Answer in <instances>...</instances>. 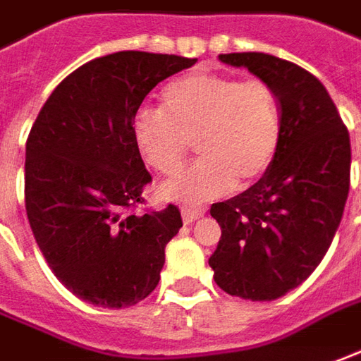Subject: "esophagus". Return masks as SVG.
Listing matches in <instances>:
<instances>
[{"label": "esophagus", "mask_w": 361, "mask_h": 361, "mask_svg": "<svg viewBox=\"0 0 361 361\" xmlns=\"http://www.w3.org/2000/svg\"><path fill=\"white\" fill-rule=\"evenodd\" d=\"M204 216V208H190V206H185L183 208V222L192 224L196 222L198 218Z\"/></svg>", "instance_id": "1"}]
</instances>
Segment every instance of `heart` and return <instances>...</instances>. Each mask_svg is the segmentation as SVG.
I'll use <instances>...</instances> for the list:
<instances>
[{
    "label": "heart",
    "instance_id": "heart-1",
    "mask_svg": "<svg viewBox=\"0 0 361 361\" xmlns=\"http://www.w3.org/2000/svg\"><path fill=\"white\" fill-rule=\"evenodd\" d=\"M163 109L133 116V139L159 175H175L190 153L200 161L161 186L169 200L198 204L267 175L283 143V109L269 82L195 71L169 82Z\"/></svg>",
    "mask_w": 361,
    "mask_h": 361
}]
</instances>
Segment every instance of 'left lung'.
<instances>
[{"mask_svg": "<svg viewBox=\"0 0 361 361\" xmlns=\"http://www.w3.org/2000/svg\"><path fill=\"white\" fill-rule=\"evenodd\" d=\"M220 61L275 88L283 143L267 175L212 204L222 238L208 263L228 295L275 300L317 269L334 240L350 190V135L326 88L299 64L265 52H230Z\"/></svg>", "mask_w": 361, "mask_h": 361, "instance_id": "8db88e82", "label": "left lung"}]
</instances>
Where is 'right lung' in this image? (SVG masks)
<instances>
[{
    "label": "right lung",
    "instance_id": "right-lung-1",
    "mask_svg": "<svg viewBox=\"0 0 361 361\" xmlns=\"http://www.w3.org/2000/svg\"><path fill=\"white\" fill-rule=\"evenodd\" d=\"M176 54L119 51L82 64L52 90L25 147V208L66 289L104 309L153 293L180 210L133 212L151 183L133 116L161 80L192 66Z\"/></svg>",
    "mask_w": 361,
    "mask_h": 361
}]
</instances>
